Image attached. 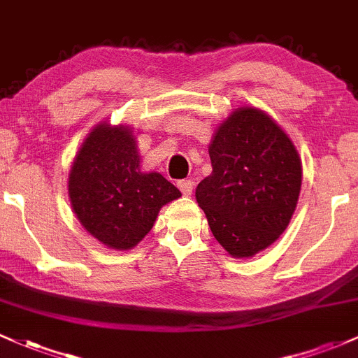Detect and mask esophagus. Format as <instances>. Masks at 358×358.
Wrapping results in <instances>:
<instances>
[{"label": "esophagus", "mask_w": 358, "mask_h": 358, "mask_svg": "<svg viewBox=\"0 0 358 358\" xmlns=\"http://www.w3.org/2000/svg\"><path fill=\"white\" fill-rule=\"evenodd\" d=\"M178 188L182 190L183 195H190L192 190H194V182L192 180H180Z\"/></svg>", "instance_id": "1"}]
</instances>
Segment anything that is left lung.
Masks as SVG:
<instances>
[{
	"label": "left lung",
	"mask_w": 358,
	"mask_h": 358,
	"mask_svg": "<svg viewBox=\"0 0 358 358\" xmlns=\"http://www.w3.org/2000/svg\"><path fill=\"white\" fill-rule=\"evenodd\" d=\"M209 156L212 173L195 199L231 257H255L277 241L296 210L302 183L297 149L270 115L243 107L219 125Z\"/></svg>",
	"instance_id": "obj_1"
}]
</instances>
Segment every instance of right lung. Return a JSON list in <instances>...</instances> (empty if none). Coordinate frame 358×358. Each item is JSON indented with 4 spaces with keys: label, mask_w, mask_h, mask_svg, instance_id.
<instances>
[{
    "label": "right lung",
    "mask_w": 358,
    "mask_h": 358,
    "mask_svg": "<svg viewBox=\"0 0 358 358\" xmlns=\"http://www.w3.org/2000/svg\"><path fill=\"white\" fill-rule=\"evenodd\" d=\"M69 200L81 226L101 245L131 250L180 190L159 173L141 171L136 137L125 125L98 124L69 173Z\"/></svg>",
    "instance_id": "right-lung-1"
}]
</instances>
